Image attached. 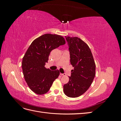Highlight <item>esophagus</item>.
<instances>
[{
  "mask_svg": "<svg viewBox=\"0 0 121 121\" xmlns=\"http://www.w3.org/2000/svg\"><path fill=\"white\" fill-rule=\"evenodd\" d=\"M60 75H61V76H65L66 75H65V74H62V73H60Z\"/></svg>",
  "mask_w": 121,
  "mask_h": 121,
  "instance_id": "esophagus-1",
  "label": "esophagus"
}]
</instances>
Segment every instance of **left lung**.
Here are the masks:
<instances>
[{
  "label": "left lung",
  "instance_id": "8db88e82",
  "mask_svg": "<svg viewBox=\"0 0 121 121\" xmlns=\"http://www.w3.org/2000/svg\"><path fill=\"white\" fill-rule=\"evenodd\" d=\"M70 53L71 71L69 81L64 85V92L69 97H77L88 89L95 76V64L87 44L77 37L65 36Z\"/></svg>",
  "mask_w": 121,
  "mask_h": 121
}]
</instances>
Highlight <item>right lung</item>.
<instances>
[{"label": "right lung", "mask_w": 121, "mask_h": 121, "mask_svg": "<svg viewBox=\"0 0 121 121\" xmlns=\"http://www.w3.org/2000/svg\"><path fill=\"white\" fill-rule=\"evenodd\" d=\"M65 43V38L56 34H45L35 39L23 58L22 67L26 82L37 94L47 93L60 75L59 70L45 67L52 51Z\"/></svg>", "instance_id": "obj_1"}]
</instances>
